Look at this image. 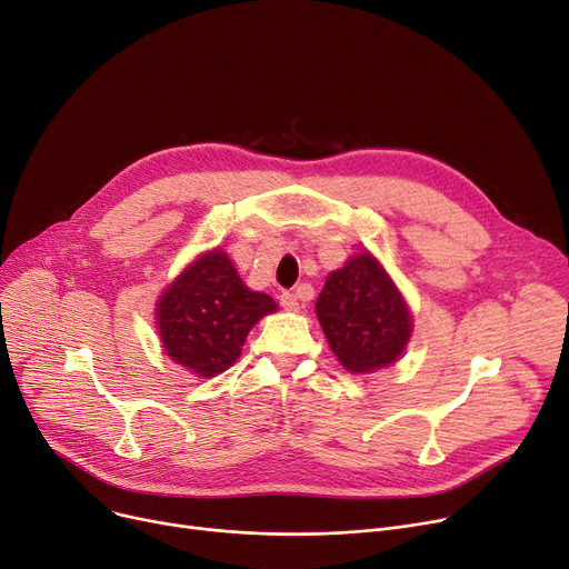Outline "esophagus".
<instances>
[{"label":"esophagus","mask_w":569,"mask_h":569,"mask_svg":"<svg viewBox=\"0 0 569 569\" xmlns=\"http://www.w3.org/2000/svg\"><path fill=\"white\" fill-rule=\"evenodd\" d=\"M281 307H283L286 311H300V309H302L300 300H297V297H295L292 292H283V295H281Z\"/></svg>","instance_id":"obj_1"}]
</instances>
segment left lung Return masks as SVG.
Returning <instances> with one entry per match:
<instances>
[{"label": "left lung", "instance_id": "left-lung-1", "mask_svg": "<svg viewBox=\"0 0 569 569\" xmlns=\"http://www.w3.org/2000/svg\"><path fill=\"white\" fill-rule=\"evenodd\" d=\"M316 313L330 348L352 373L397 362L412 327L403 297L369 253L327 277Z\"/></svg>", "mask_w": 569, "mask_h": 569}]
</instances>
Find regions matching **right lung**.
I'll return each mask as SVG.
<instances>
[{"instance_id":"1","label":"right lung","mask_w":569,"mask_h":569,"mask_svg":"<svg viewBox=\"0 0 569 569\" xmlns=\"http://www.w3.org/2000/svg\"><path fill=\"white\" fill-rule=\"evenodd\" d=\"M272 311V297L249 290L217 249L189 264L161 295L157 320L168 357L209 378L234 365L251 327Z\"/></svg>"}]
</instances>
